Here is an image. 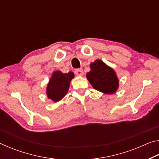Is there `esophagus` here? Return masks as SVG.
<instances>
[{
    "instance_id": "obj_1",
    "label": "esophagus",
    "mask_w": 159,
    "mask_h": 159,
    "mask_svg": "<svg viewBox=\"0 0 159 159\" xmlns=\"http://www.w3.org/2000/svg\"><path fill=\"white\" fill-rule=\"evenodd\" d=\"M75 74H76L77 76H81L83 75V70L81 69H75Z\"/></svg>"
}]
</instances>
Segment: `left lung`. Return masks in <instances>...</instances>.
Here are the masks:
<instances>
[{
	"label": "left lung",
	"mask_w": 159,
	"mask_h": 159,
	"mask_svg": "<svg viewBox=\"0 0 159 159\" xmlns=\"http://www.w3.org/2000/svg\"><path fill=\"white\" fill-rule=\"evenodd\" d=\"M90 68L86 77L95 90L106 94H112L116 91L118 79L114 70L99 60L91 63Z\"/></svg>",
	"instance_id": "obj_1"
}]
</instances>
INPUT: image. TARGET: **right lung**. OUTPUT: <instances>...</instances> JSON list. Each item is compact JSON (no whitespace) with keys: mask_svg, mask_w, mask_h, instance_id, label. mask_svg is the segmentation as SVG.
<instances>
[{"mask_svg":"<svg viewBox=\"0 0 159 159\" xmlns=\"http://www.w3.org/2000/svg\"><path fill=\"white\" fill-rule=\"evenodd\" d=\"M74 76V74L71 71L66 74H62L59 71L54 72L47 87L48 98L54 102H58L62 99L68 91L70 81Z\"/></svg>","mask_w":159,"mask_h":159,"instance_id":"obj_1","label":"right lung"}]
</instances>
